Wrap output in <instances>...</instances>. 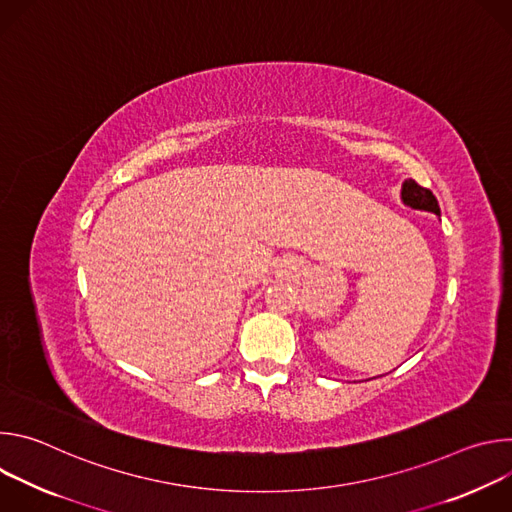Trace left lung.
Segmentation results:
<instances>
[{
    "label": "left lung",
    "instance_id": "obj_1",
    "mask_svg": "<svg viewBox=\"0 0 512 512\" xmlns=\"http://www.w3.org/2000/svg\"><path fill=\"white\" fill-rule=\"evenodd\" d=\"M401 200L417 210H427L433 214H440V204H437V198L433 196L431 190L419 186L415 180H405L401 188Z\"/></svg>",
    "mask_w": 512,
    "mask_h": 512
}]
</instances>
